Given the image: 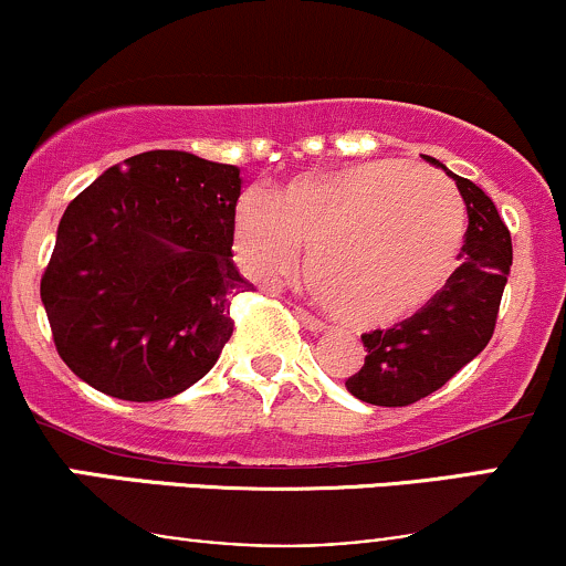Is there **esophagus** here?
I'll return each mask as SVG.
<instances>
[{
    "instance_id": "34e87169",
    "label": "esophagus",
    "mask_w": 566,
    "mask_h": 566,
    "mask_svg": "<svg viewBox=\"0 0 566 566\" xmlns=\"http://www.w3.org/2000/svg\"><path fill=\"white\" fill-rule=\"evenodd\" d=\"M295 316H297V319H301V324H303L305 329H311V333H322V329H324V322L316 319L314 314H308V311L301 308V305H295Z\"/></svg>"
}]
</instances>
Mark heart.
Wrapping results in <instances>:
<instances>
[{
	"label": "heart",
	"instance_id": "heart-1",
	"mask_svg": "<svg viewBox=\"0 0 566 566\" xmlns=\"http://www.w3.org/2000/svg\"><path fill=\"white\" fill-rule=\"evenodd\" d=\"M465 205L437 170L375 159L303 172L237 201L229 242L252 282H282L308 252L311 295L350 327H391L450 279Z\"/></svg>",
	"mask_w": 566,
	"mask_h": 566
}]
</instances>
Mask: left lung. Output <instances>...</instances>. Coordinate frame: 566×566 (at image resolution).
I'll return each instance as SVG.
<instances>
[{
	"mask_svg": "<svg viewBox=\"0 0 566 566\" xmlns=\"http://www.w3.org/2000/svg\"><path fill=\"white\" fill-rule=\"evenodd\" d=\"M458 184L469 210L460 263L447 284L418 314L361 335L365 367L346 380L356 399L378 407H407L439 391L454 373L479 356L495 333L500 297L513 261L511 233L497 207L476 184L423 157Z\"/></svg>",
	"mask_w": 566,
	"mask_h": 566,
	"instance_id": "8db88e82",
	"label": "left lung"
}]
</instances>
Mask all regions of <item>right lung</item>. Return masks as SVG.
Returning <instances> with one entry per match:
<instances>
[{"instance_id":"1","label":"right lung","mask_w":566,"mask_h":566,"mask_svg":"<svg viewBox=\"0 0 566 566\" xmlns=\"http://www.w3.org/2000/svg\"><path fill=\"white\" fill-rule=\"evenodd\" d=\"M239 167L146 151L63 212L42 303L61 359L95 391L159 401L205 378L233 333Z\"/></svg>"}]
</instances>
